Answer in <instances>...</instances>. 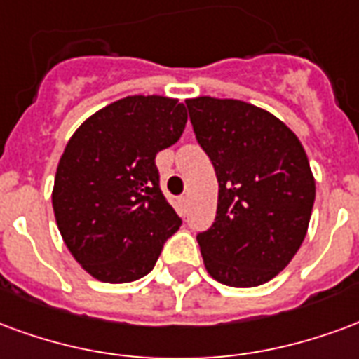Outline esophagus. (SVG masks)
Here are the masks:
<instances>
[{"mask_svg":"<svg viewBox=\"0 0 359 359\" xmlns=\"http://www.w3.org/2000/svg\"><path fill=\"white\" fill-rule=\"evenodd\" d=\"M180 208H182V212H185V208H187V195L180 197Z\"/></svg>","mask_w":359,"mask_h":359,"instance_id":"34e87169","label":"esophagus"}]
</instances>
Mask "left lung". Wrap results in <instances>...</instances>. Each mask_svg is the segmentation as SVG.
Returning <instances> with one entry per match:
<instances>
[{
	"mask_svg": "<svg viewBox=\"0 0 359 359\" xmlns=\"http://www.w3.org/2000/svg\"><path fill=\"white\" fill-rule=\"evenodd\" d=\"M197 141L218 177V210L197 235L206 271L258 287L287 268L308 231L316 180L289 126L239 99H187Z\"/></svg>",
	"mask_w": 359,
	"mask_h": 359,
	"instance_id": "obj_1",
	"label": "left lung"
}]
</instances>
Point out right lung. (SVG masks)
<instances>
[{
	"label": "right lung",
	"mask_w": 359,
	"mask_h": 359,
	"mask_svg": "<svg viewBox=\"0 0 359 359\" xmlns=\"http://www.w3.org/2000/svg\"><path fill=\"white\" fill-rule=\"evenodd\" d=\"M180 99L130 95L83 120L55 174V219L91 277L130 283L147 276L182 219L164 198L154 156L182 137Z\"/></svg>",
	"instance_id": "add662e5"
}]
</instances>
